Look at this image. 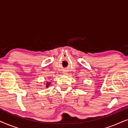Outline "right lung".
<instances>
[{
    "mask_svg": "<svg viewBox=\"0 0 128 128\" xmlns=\"http://www.w3.org/2000/svg\"><path fill=\"white\" fill-rule=\"evenodd\" d=\"M49 85H50V83H46V87H48V86Z\"/></svg>",
    "mask_w": 128,
    "mask_h": 128,
    "instance_id": "add662e5",
    "label": "right lung"
}]
</instances>
